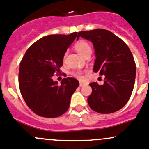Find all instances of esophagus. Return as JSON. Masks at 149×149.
Instances as JSON below:
<instances>
[{
	"label": "esophagus",
	"instance_id": "34e87169",
	"mask_svg": "<svg viewBox=\"0 0 149 149\" xmlns=\"http://www.w3.org/2000/svg\"><path fill=\"white\" fill-rule=\"evenodd\" d=\"M84 85H86V84H84V83L80 82V84H79V87H84Z\"/></svg>",
	"mask_w": 149,
	"mask_h": 149
}]
</instances>
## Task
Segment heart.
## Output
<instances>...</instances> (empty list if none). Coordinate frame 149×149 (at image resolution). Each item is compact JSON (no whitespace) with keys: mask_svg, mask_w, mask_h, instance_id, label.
Instances as JSON below:
<instances>
[{"mask_svg":"<svg viewBox=\"0 0 149 149\" xmlns=\"http://www.w3.org/2000/svg\"><path fill=\"white\" fill-rule=\"evenodd\" d=\"M74 48L76 51L79 53V54L84 57H85L86 56L90 55L92 53V48L90 45L87 42V41L84 40H79L77 42H76L74 45ZM67 56V53H65L64 55V59H65ZM73 76L76 77L79 79H83L82 73L80 71H76L73 73Z\"/></svg>","mask_w":149,"mask_h":149,"instance_id":"b5f03b06","label":"heart"}]
</instances>
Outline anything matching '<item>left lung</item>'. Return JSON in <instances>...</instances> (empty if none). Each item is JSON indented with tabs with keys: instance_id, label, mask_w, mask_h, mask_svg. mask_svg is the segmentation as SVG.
<instances>
[{
	"instance_id": "8db88e82",
	"label": "left lung",
	"mask_w": 149,
	"mask_h": 149,
	"mask_svg": "<svg viewBox=\"0 0 149 149\" xmlns=\"http://www.w3.org/2000/svg\"><path fill=\"white\" fill-rule=\"evenodd\" d=\"M79 37L92 42L96 57L93 71L105 76L102 85L90 84L89 106L101 114L119 110L128 102L134 88L136 65L131 51L121 39L106 29L80 31L77 39Z\"/></svg>"
}]
</instances>
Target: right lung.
Listing matches in <instances>:
<instances>
[{"instance_id":"add662e5","label":"right lung","mask_w":149,"mask_h":149,"mask_svg":"<svg viewBox=\"0 0 149 149\" xmlns=\"http://www.w3.org/2000/svg\"><path fill=\"white\" fill-rule=\"evenodd\" d=\"M76 36L77 32L42 37L29 47L20 62V93L27 106L40 116L56 118L69 108L79 81L68 77L59 84L52 77L60 72L64 55Z\"/></svg>"}]
</instances>
